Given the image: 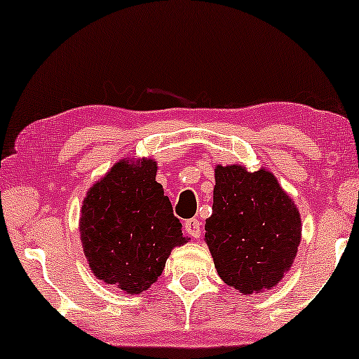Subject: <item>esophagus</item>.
Instances as JSON below:
<instances>
[{
  "label": "esophagus",
  "mask_w": 359,
  "mask_h": 359,
  "mask_svg": "<svg viewBox=\"0 0 359 359\" xmlns=\"http://www.w3.org/2000/svg\"><path fill=\"white\" fill-rule=\"evenodd\" d=\"M184 230L193 238H199L201 237V222L198 219H188L184 222Z\"/></svg>",
  "instance_id": "1"
}]
</instances>
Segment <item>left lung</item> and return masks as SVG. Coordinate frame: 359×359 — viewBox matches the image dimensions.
<instances>
[{
    "label": "left lung",
    "mask_w": 359,
    "mask_h": 359,
    "mask_svg": "<svg viewBox=\"0 0 359 359\" xmlns=\"http://www.w3.org/2000/svg\"><path fill=\"white\" fill-rule=\"evenodd\" d=\"M301 215L271 171L215 166L205 243L220 279L243 294L281 281L301 243Z\"/></svg>",
    "instance_id": "8db88e82"
}]
</instances>
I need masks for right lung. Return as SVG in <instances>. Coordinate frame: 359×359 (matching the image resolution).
Listing matches in <instances>:
<instances>
[{"label": "right lung", "mask_w": 359, "mask_h": 359, "mask_svg": "<svg viewBox=\"0 0 359 359\" xmlns=\"http://www.w3.org/2000/svg\"><path fill=\"white\" fill-rule=\"evenodd\" d=\"M155 176L154 160H121L81 205L80 238L93 274L127 294L149 289L171 250L189 240Z\"/></svg>", "instance_id": "right-lung-1"}]
</instances>
